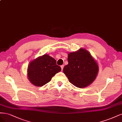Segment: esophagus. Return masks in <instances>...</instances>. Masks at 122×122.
Wrapping results in <instances>:
<instances>
[{"label": "esophagus", "mask_w": 122, "mask_h": 122, "mask_svg": "<svg viewBox=\"0 0 122 122\" xmlns=\"http://www.w3.org/2000/svg\"><path fill=\"white\" fill-rule=\"evenodd\" d=\"M61 70H63V68H64V65H62L61 66Z\"/></svg>", "instance_id": "34e87169"}]
</instances>
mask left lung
I'll return each instance as SVG.
<instances>
[{
	"instance_id": "1",
	"label": "left lung",
	"mask_w": 122,
	"mask_h": 122,
	"mask_svg": "<svg viewBox=\"0 0 122 122\" xmlns=\"http://www.w3.org/2000/svg\"><path fill=\"white\" fill-rule=\"evenodd\" d=\"M68 64L64 66L63 72L69 82L78 88H84L95 80L98 66L87 50L81 49L68 55Z\"/></svg>"
}]
</instances>
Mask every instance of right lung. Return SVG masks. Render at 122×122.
I'll use <instances>...</instances> for the list:
<instances>
[{
    "label": "right lung",
    "instance_id": "add662e5",
    "mask_svg": "<svg viewBox=\"0 0 122 122\" xmlns=\"http://www.w3.org/2000/svg\"><path fill=\"white\" fill-rule=\"evenodd\" d=\"M61 68L56 61L48 55H44L31 61L28 68V76L31 83L41 87L49 82Z\"/></svg>",
    "mask_w": 122,
    "mask_h": 122
}]
</instances>
